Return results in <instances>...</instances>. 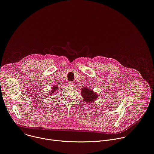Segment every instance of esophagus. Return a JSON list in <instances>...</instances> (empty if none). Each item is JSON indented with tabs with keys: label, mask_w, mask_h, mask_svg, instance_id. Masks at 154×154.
<instances>
[{
	"label": "esophagus",
	"mask_w": 154,
	"mask_h": 154,
	"mask_svg": "<svg viewBox=\"0 0 154 154\" xmlns=\"http://www.w3.org/2000/svg\"><path fill=\"white\" fill-rule=\"evenodd\" d=\"M68 86H73V82H72V81L68 82Z\"/></svg>",
	"instance_id": "esophagus-1"
}]
</instances>
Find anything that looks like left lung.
<instances>
[{
	"label": "left lung",
	"instance_id": "8db88e82",
	"mask_svg": "<svg viewBox=\"0 0 154 154\" xmlns=\"http://www.w3.org/2000/svg\"><path fill=\"white\" fill-rule=\"evenodd\" d=\"M81 96L84 99V102L87 103H91L98 98V95L92 90L89 88H83L81 89Z\"/></svg>",
	"mask_w": 154,
	"mask_h": 154
}]
</instances>
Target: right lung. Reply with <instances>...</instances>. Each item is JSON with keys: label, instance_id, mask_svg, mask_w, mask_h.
<instances>
[{"label": "right lung", "instance_id": "right-lung-1", "mask_svg": "<svg viewBox=\"0 0 154 154\" xmlns=\"http://www.w3.org/2000/svg\"><path fill=\"white\" fill-rule=\"evenodd\" d=\"M57 89H58V87H57V86H53V88H52V90L51 91V92L49 93V95H52V94H54V93H56V92H57Z\"/></svg>", "mask_w": 154, "mask_h": 154}]
</instances>
